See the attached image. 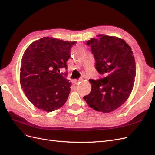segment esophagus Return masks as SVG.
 <instances>
[{"instance_id": "1", "label": "esophagus", "mask_w": 155, "mask_h": 155, "mask_svg": "<svg viewBox=\"0 0 155 155\" xmlns=\"http://www.w3.org/2000/svg\"><path fill=\"white\" fill-rule=\"evenodd\" d=\"M81 81V79H76V80H75V82H76V83H78L79 81Z\"/></svg>"}]
</instances>
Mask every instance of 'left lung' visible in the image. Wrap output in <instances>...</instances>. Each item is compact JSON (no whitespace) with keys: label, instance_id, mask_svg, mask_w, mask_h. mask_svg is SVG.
I'll return each instance as SVG.
<instances>
[{"label":"left lung","instance_id":"obj_1","mask_svg":"<svg viewBox=\"0 0 155 155\" xmlns=\"http://www.w3.org/2000/svg\"><path fill=\"white\" fill-rule=\"evenodd\" d=\"M86 45L91 47L97 71L105 77L90 79L91 91L83 99L96 111L112 112L124 104L133 90L136 76L133 51L123 39L105 35L92 38Z\"/></svg>","mask_w":155,"mask_h":155}]
</instances>
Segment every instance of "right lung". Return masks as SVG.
Masks as SVG:
<instances>
[{
  "instance_id": "1",
  "label": "right lung",
  "mask_w": 155,
  "mask_h": 155,
  "mask_svg": "<svg viewBox=\"0 0 155 155\" xmlns=\"http://www.w3.org/2000/svg\"><path fill=\"white\" fill-rule=\"evenodd\" d=\"M76 42L46 37L31 43L25 51L20 70L21 88L33 105L51 112L63 106L70 92L67 69L70 50Z\"/></svg>"
}]
</instances>
